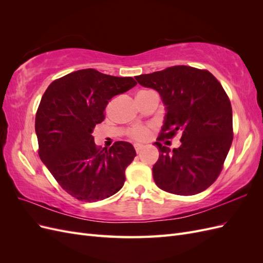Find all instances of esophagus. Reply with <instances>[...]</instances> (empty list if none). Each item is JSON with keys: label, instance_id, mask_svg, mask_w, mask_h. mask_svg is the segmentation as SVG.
<instances>
[{"label": "esophagus", "instance_id": "1", "mask_svg": "<svg viewBox=\"0 0 263 263\" xmlns=\"http://www.w3.org/2000/svg\"><path fill=\"white\" fill-rule=\"evenodd\" d=\"M144 147H145L144 145H142V144H138V142H136V144L134 145V148H135V150L137 151V153H139V151H140L142 148H144Z\"/></svg>", "mask_w": 263, "mask_h": 263}]
</instances>
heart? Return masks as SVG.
<instances>
[{"mask_svg":"<svg viewBox=\"0 0 263 263\" xmlns=\"http://www.w3.org/2000/svg\"><path fill=\"white\" fill-rule=\"evenodd\" d=\"M145 92H150V91H141L139 93H145ZM128 136L137 141H144L147 140L150 136V127L148 126H134L133 128L128 130Z\"/></svg>","mask_w":263,"mask_h":263,"instance_id":"b5f03b06","label":"heart"}]
</instances>
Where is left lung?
I'll return each mask as SVG.
<instances>
[{
	"mask_svg": "<svg viewBox=\"0 0 263 263\" xmlns=\"http://www.w3.org/2000/svg\"><path fill=\"white\" fill-rule=\"evenodd\" d=\"M135 78L158 91L166 106L155 142L160 153L153 168L156 184L177 195L203 192L218 178L233 142L228 95L210 71L193 67L173 66ZM177 133L181 135L179 148L162 146L160 141Z\"/></svg>",
	"mask_w": 263,
	"mask_h": 263,
	"instance_id": "8db88e82",
	"label": "left lung"
}]
</instances>
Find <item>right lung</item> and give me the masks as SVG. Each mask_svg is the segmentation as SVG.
<instances>
[{"instance_id":"add662e5","label":"right lung","mask_w":263,"mask_h":263,"mask_svg":"<svg viewBox=\"0 0 263 263\" xmlns=\"http://www.w3.org/2000/svg\"><path fill=\"white\" fill-rule=\"evenodd\" d=\"M136 84L132 77L83 69L57 79L45 91L35 119L38 155L77 200L101 201L123 187L125 170L136 151L127 141L102 149L92 132L104 121L108 101Z\"/></svg>"}]
</instances>
